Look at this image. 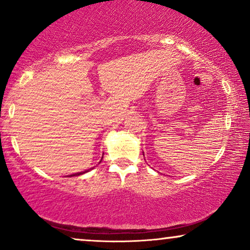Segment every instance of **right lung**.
Listing matches in <instances>:
<instances>
[{
	"instance_id": "obj_1",
	"label": "right lung",
	"mask_w": 250,
	"mask_h": 250,
	"mask_svg": "<svg viewBox=\"0 0 250 250\" xmlns=\"http://www.w3.org/2000/svg\"><path fill=\"white\" fill-rule=\"evenodd\" d=\"M102 158H104V157H102ZM102 158H101V160H102ZM101 160H100V162H101ZM91 169H92V168H91ZM88 170H90V169H88ZM88 170H84V172H81V173H75V174H71L70 176H80V175H82V174H84V173H87Z\"/></svg>"
}]
</instances>
